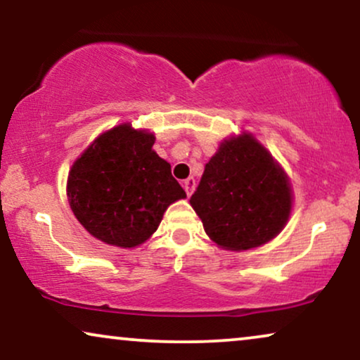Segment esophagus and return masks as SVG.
Wrapping results in <instances>:
<instances>
[{"label": "esophagus", "mask_w": 360, "mask_h": 360, "mask_svg": "<svg viewBox=\"0 0 360 360\" xmlns=\"http://www.w3.org/2000/svg\"><path fill=\"white\" fill-rule=\"evenodd\" d=\"M184 188H185L186 195H188V196L193 193V190H195V179H193V176H188V179L184 181Z\"/></svg>", "instance_id": "34e87169"}]
</instances>
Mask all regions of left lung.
<instances>
[{
    "instance_id": "obj_1",
    "label": "left lung",
    "mask_w": 360,
    "mask_h": 360,
    "mask_svg": "<svg viewBox=\"0 0 360 360\" xmlns=\"http://www.w3.org/2000/svg\"><path fill=\"white\" fill-rule=\"evenodd\" d=\"M190 205L218 248L239 252L277 238L288 223L293 193L282 165L243 132L221 142Z\"/></svg>"
}]
</instances>
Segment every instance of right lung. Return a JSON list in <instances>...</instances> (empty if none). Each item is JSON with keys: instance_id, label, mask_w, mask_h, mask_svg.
Listing matches in <instances>:
<instances>
[{"instance_id": "right-lung-1", "label": "right lung", "mask_w": 360, "mask_h": 360, "mask_svg": "<svg viewBox=\"0 0 360 360\" xmlns=\"http://www.w3.org/2000/svg\"><path fill=\"white\" fill-rule=\"evenodd\" d=\"M154 142V132L122 122L98 136L70 167L68 203L101 243L121 249L144 244L167 208L186 198Z\"/></svg>"}]
</instances>
